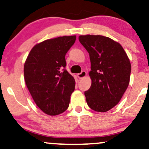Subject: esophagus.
Wrapping results in <instances>:
<instances>
[{"mask_svg": "<svg viewBox=\"0 0 149 149\" xmlns=\"http://www.w3.org/2000/svg\"><path fill=\"white\" fill-rule=\"evenodd\" d=\"M86 71H82L80 73H78V78H80V79L84 78V77H86Z\"/></svg>", "mask_w": 149, "mask_h": 149, "instance_id": "1", "label": "esophagus"}]
</instances>
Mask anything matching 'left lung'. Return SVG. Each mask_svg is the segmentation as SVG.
Masks as SVG:
<instances>
[{
  "instance_id": "1",
  "label": "left lung",
  "mask_w": 149,
  "mask_h": 149,
  "mask_svg": "<svg viewBox=\"0 0 149 149\" xmlns=\"http://www.w3.org/2000/svg\"><path fill=\"white\" fill-rule=\"evenodd\" d=\"M91 61V85L84 92L88 106L106 112L118 104L129 86L131 63L121 45L100 35L80 36Z\"/></svg>"
}]
</instances>
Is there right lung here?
Returning <instances> with one entry per match:
<instances>
[{
  "label": "right lung",
  "mask_w": 149,
  "mask_h": 149,
  "mask_svg": "<svg viewBox=\"0 0 149 149\" xmlns=\"http://www.w3.org/2000/svg\"><path fill=\"white\" fill-rule=\"evenodd\" d=\"M76 36L49 39L36 45L24 65L26 85L38 107L45 113L56 116L69 107L75 89L74 78L65 69V55Z\"/></svg>",
  "instance_id": "1"
}]
</instances>
